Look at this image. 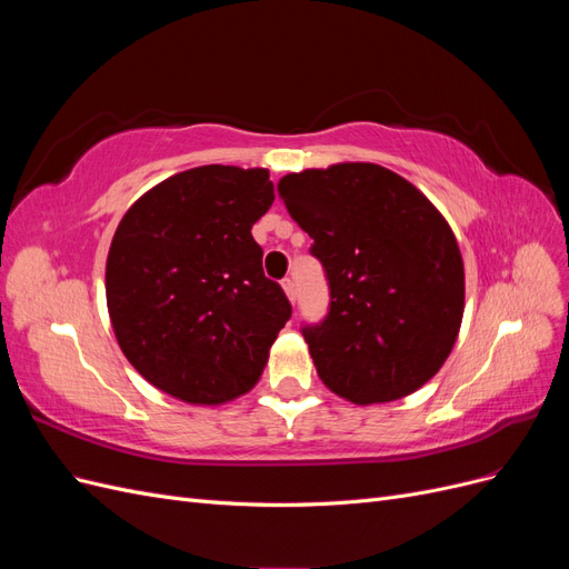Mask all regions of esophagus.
<instances>
[{
	"instance_id": "34e87169",
	"label": "esophagus",
	"mask_w": 569,
	"mask_h": 569,
	"mask_svg": "<svg viewBox=\"0 0 569 569\" xmlns=\"http://www.w3.org/2000/svg\"><path fill=\"white\" fill-rule=\"evenodd\" d=\"M282 289H284V295H287V299L295 303L297 301V282L291 280V278H284L282 280Z\"/></svg>"
}]
</instances>
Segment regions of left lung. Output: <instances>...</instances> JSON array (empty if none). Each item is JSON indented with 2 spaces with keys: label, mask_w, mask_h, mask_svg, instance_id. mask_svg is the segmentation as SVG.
I'll return each mask as SVG.
<instances>
[{
  "label": "left lung",
  "mask_w": 569,
  "mask_h": 569,
  "mask_svg": "<svg viewBox=\"0 0 569 569\" xmlns=\"http://www.w3.org/2000/svg\"><path fill=\"white\" fill-rule=\"evenodd\" d=\"M313 239L330 308L301 332L327 389L358 406L403 399L449 358L462 320V256L418 187L375 163H337L278 182Z\"/></svg>",
  "instance_id": "obj_1"
}]
</instances>
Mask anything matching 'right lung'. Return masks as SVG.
<instances>
[{"instance_id":"obj_1","label":"right lung","mask_w":569,"mask_h":569,"mask_svg":"<svg viewBox=\"0 0 569 569\" xmlns=\"http://www.w3.org/2000/svg\"><path fill=\"white\" fill-rule=\"evenodd\" d=\"M272 199L266 168L199 166L149 189L118 222L107 258L118 347L184 403L247 393L291 318L251 237Z\"/></svg>"}]
</instances>
